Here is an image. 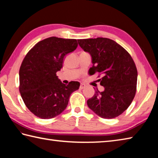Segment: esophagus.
Returning a JSON list of instances; mask_svg holds the SVG:
<instances>
[{
	"label": "esophagus",
	"instance_id": "obj_1",
	"mask_svg": "<svg viewBox=\"0 0 158 158\" xmlns=\"http://www.w3.org/2000/svg\"><path fill=\"white\" fill-rule=\"evenodd\" d=\"M85 87V85H84V84H81V85H80V89H84Z\"/></svg>",
	"mask_w": 158,
	"mask_h": 158
}]
</instances>
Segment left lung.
Returning <instances> with one entry per match:
<instances>
[{
  "label": "left lung",
  "instance_id": "left-lung-1",
  "mask_svg": "<svg viewBox=\"0 0 158 158\" xmlns=\"http://www.w3.org/2000/svg\"><path fill=\"white\" fill-rule=\"evenodd\" d=\"M80 46L89 52L92 67L89 73L102 75L101 85L105 90H96L87 100V106L103 118L117 117L128 109L137 91V70L129 52L108 38L77 40Z\"/></svg>",
  "mask_w": 158,
  "mask_h": 158
}]
</instances>
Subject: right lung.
<instances>
[{
	"instance_id": "right-lung-1",
	"label": "right lung",
	"mask_w": 158,
	"mask_h": 158,
	"mask_svg": "<svg viewBox=\"0 0 158 158\" xmlns=\"http://www.w3.org/2000/svg\"><path fill=\"white\" fill-rule=\"evenodd\" d=\"M77 47L75 39L51 37L39 41L25 56L19 69V92L26 106L36 117L52 118L66 109L80 83H62L56 73L65 55Z\"/></svg>"
}]
</instances>
